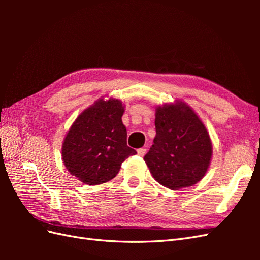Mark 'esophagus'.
I'll use <instances>...</instances> for the list:
<instances>
[{
	"instance_id": "esophagus-1",
	"label": "esophagus",
	"mask_w": 260,
	"mask_h": 260,
	"mask_svg": "<svg viewBox=\"0 0 260 260\" xmlns=\"http://www.w3.org/2000/svg\"><path fill=\"white\" fill-rule=\"evenodd\" d=\"M145 153H146V148H143V147H142V148H139V149H138V155L141 156V157L144 156Z\"/></svg>"
}]
</instances>
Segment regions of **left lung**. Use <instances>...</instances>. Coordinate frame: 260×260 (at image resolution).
Segmentation results:
<instances>
[{"instance_id":"obj_1","label":"left lung","mask_w":260,"mask_h":260,"mask_svg":"<svg viewBox=\"0 0 260 260\" xmlns=\"http://www.w3.org/2000/svg\"><path fill=\"white\" fill-rule=\"evenodd\" d=\"M156 136L144 156L153 178L170 190L196 184L209 168L212 144L201 118L185 102L155 107Z\"/></svg>"}]
</instances>
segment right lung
Listing matches in <instances>:
<instances>
[{
	"label": "right lung",
	"instance_id": "1",
	"mask_svg": "<svg viewBox=\"0 0 260 260\" xmlns=\"http://www.w3.org/2000/svg\"><path fill=\"white\" fill-rule=\"evenodd\" d=\"M124 105L118 99L101 98L76 118L61 145L65 167L82 183L96 185L117 176L135 149L127 145L121 117Z\"/></svg>",
	"mask_w": 260,
	"mask_h": 260
}]
</instances>
